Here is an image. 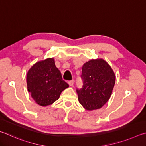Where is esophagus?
Returning <instances> with one entry per match:
<instances>
[{
	"label": "esophagus",
	"instance_id": "1",
	"mask_svg": "<svg viewBox=\"0 0 146 146\" xmlns=\"http://www.w3.org/2000/svg\"><path fill=\"white\" fill-rule=\"evenodd\" d=\"M74 82H75L74 80H72V81H69L68 83L69 85H70V86H72L74 85Z\"/></svg>",
	"mask_w": 146,
	"mask_h": 146
}]
</instances>
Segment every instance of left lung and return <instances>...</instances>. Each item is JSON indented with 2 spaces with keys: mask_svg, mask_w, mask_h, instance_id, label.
<instances>
[{
  "mask_svg": "<svg viewBox=\"0 0 146 146\" xmlns=\"http://www.w3.org/2000/svg\"><path fill=\"white\" fill-rule=\"evenodd\" d=\"M81 78L83 88L77 89L80 103L88 111L102 108L110 98L115 83L110 65L103 59H92L83 64Z\"/></svg>",
  "mask_w": 146,
  "mask_h": 146,
  "instance_id": "left-lung-1",
  "label": "left lung"
}]
</instances>
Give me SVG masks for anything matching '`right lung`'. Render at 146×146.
<instances>
[{
	"label": "right lung",
	"instance_id": "obj_1",
	"mask_svg": "<svg viewBox=\"0 0 146 146\" xmlns=\"http://www.w3.org/2000/svg\"><path fill=\"white\" fill-rule=\"evenodd\" d=\"M27 90L38 104L47 106L60 98L61 92L69 85L55 65L54 59L38 61L28 70L26 76Z\"/></svg>",
	"mask_w": 146,
	"mask_h": 146
}]
</instances>
